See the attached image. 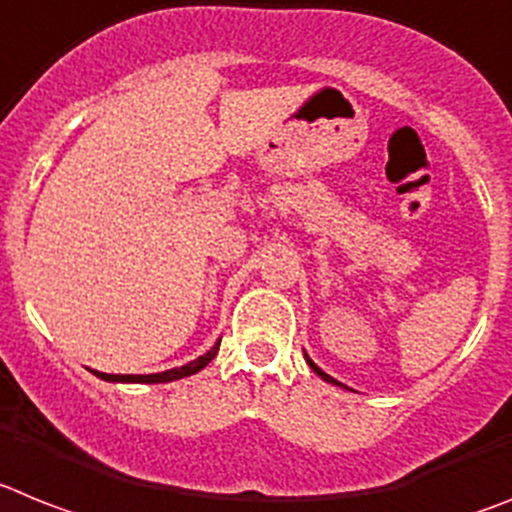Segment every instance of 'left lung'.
<instances>
[{
    "instance_id": "1",
    "label": "left lung",
    "mask_w": 512,
    "mask_h": 512,
    "mask_svg": "<svg viewBox=\"0 0 512 512\" xmlns=\"http://www.w3.org/2000/svg\"><path fill=\"white\" fill-rule=\"evenodd\" d=\"M305 360H308V365H310V368H313V373H318V375H321L323 381H329V383H334V386H342V383H339V381H334V378H331V375H329V373H323V370H321V368H318L316 362L310 360V357H308V355H305Z\"/></svg>"
}]
</instances>
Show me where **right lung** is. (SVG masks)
<instances>
[{"label": "right lung", "mask_w": 512, "mask_h": 512, "mask_svg": "<svg viewBox=\"0 0 512 512\" xmlns=\"http://www.w3.org/2000/svg\"><path fill=\"white\" fill-rule=\"evenodd\" d=\"M217 349H220V339L214 342V347L209 349L207 355L196 357V360L186 362V365H181V368H173V370H165V373H150V375H108V373H98V370H93L98 378H103V381L108 383H170V381H178V378H186V375H194L199 373V370H204L209 365V362L214 360V355H217Z\"/></svg>", "instance_id": "obj_1"}]
</instances>
